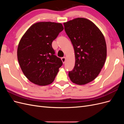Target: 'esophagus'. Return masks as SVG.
Here are the masks:
<instances>
[{
  "instance_id": "obj_1",
  "label": "esophagus",
  "mask_w": 124,
  "mask_h": 124,
  "mask_svg": "<svg viewBox=\"0 0 124 124\" xmlns=\"http://www.w3.org/2000/svg\"><path fill=\"white\" fill-rule=\"evenodd\" d=\"M62 62L64 63L66 61V58L65 57H62Z\"/></svg>"
}]
</instances>
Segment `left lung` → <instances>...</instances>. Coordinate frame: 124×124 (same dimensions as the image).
<instances>
[{"label": "left lung", "mask_w": 124, "mask_h": 124, "mask_svg": "<svg viewBox=\"0 0 124 124\" xmlns=\"http://www.w3.org/2000/svg\"><path fill=\"white\" fill-rule=\"evenodd\" d=\"M63 25L75 54V66L68 76L74 84H86L97 77L106 62L104 37L98 27L87 18H76Z\"/></svg>", "instance_id": "obj_1"}]
</instances>
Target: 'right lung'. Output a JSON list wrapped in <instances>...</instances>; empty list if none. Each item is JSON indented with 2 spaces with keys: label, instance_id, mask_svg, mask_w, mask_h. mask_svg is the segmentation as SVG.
<instances>
[{
  "label": "right lung",
  "instance_id": "obj_1",
  "mask_svg": "<svg viewBox=\"0 0 124 124\" xmlns=\"http://www.w3.org/2000/svg\"><path fill=\"white\" fill-rule=\"evenodd\" d=\"M63 29L61 23L38 22L21 38L17 51L18 62L22 72L32 83L46 86L54 81L62 62L54 55L52 43Z\"/></svg>",
  "mask_w": 124,
  "mask_h": 124
}]
</instances>
